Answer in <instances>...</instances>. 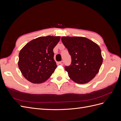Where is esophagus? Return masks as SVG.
Masks as SVG:
<instances>
[{"label":"esophagus","mask_w":121,"mask_h":121,"mask_svg":"<svg viewBox=\"0 0 121 121\" xmlns=\"http://www.w3.org/2000/svg\"><path fill=\"white\" fill-rule=\"evenodd\" d=\"M59 64H60V65H64V61L63 60H61V61H60V63H59Z\"/></svg>","instance_id":"obj_1"}]
</instances>
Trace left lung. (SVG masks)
I'll return each instance as SVG.
<instances>
[{
	"label": "left lung",
	"mask_w": 121,
	"mask_h": 121,
	"mask_svg": "<svg viewBox=\"0 0 121 121\" xmlns=\"http://www.w3.org/2000/svg\"><path fill=\"white\" fill-rule=\"evenodd\" d=\"M61 39L71 56V65L65 67L69 77L78 84L90 81L103 61L99 46L85 37H62Z\"/></svg>",
	"instance_id": "8db88e82"
}]
</instances>
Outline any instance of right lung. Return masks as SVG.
Returning <instances> with one entry per match:
<instances>
[{
    "instance_id": "obj_1",
    "label": "right lung",
    "mask_w": 121,
    "mask_h": 121,
    "mask_svg": "<svg viewBox=\"0 0 121 121\" xmlns=\"http://www.w3.org/2000/svg\"><path fill=\"white\" fill-rule=\"evenodd\" d=\"M59 36H43L32 40L20 51L18 65L24 77L32 83L45 82L57 67L53 49Z\"/></svg>"
}]
</instances>
